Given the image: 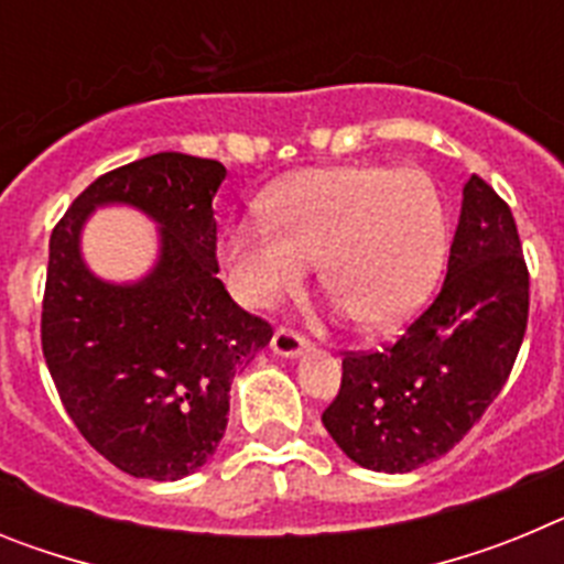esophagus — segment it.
Instances as JSON below:
<instances>
[{"mask_svg":"<svg viewBox=\"0 0 564 564\" xmlns=\"http://www.w3.org/2000/svg\"><path fill=\"white\" fill-rule=\"evenodd\" d=\"M305 347H307L305 338L299 336V333L288 330V327H279L271 338V350H273V356H279V358H296L299 352L305 350Z\"/></svg>","mask_w":564,"mask_h":564,"instance_id":"1","label":"esophagus"}]
</instances>
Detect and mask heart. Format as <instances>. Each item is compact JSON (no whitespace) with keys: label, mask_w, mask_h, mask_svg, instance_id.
<instances>
[{"label":"heart","mask_w":564,"mask_h":564,"mask_svg":"<svg viewBox=\"0 0 564 564\" xmlns=\"http://www.w3.org/2000/svg\"><path fill=\"white\" fill-rule=\"evenodd\" d=\"M265 220L223 237V265L246 307L276 302L318 259V279L367 330L417 311L446 253V212L435 181L415 166L305 169L262 197Z\"/></svg>","instance_id":"1"}]
</instances>
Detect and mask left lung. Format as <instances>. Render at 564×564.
<instances>
[{"label":"left lung","instance_id":"left-lung-1","mask_svg":"<svg viewBox=\"0 0 564 564\" xmlns=\"http://www.w3.org/2000/svg\"><path fill=\"white\" fill-rule=\"evenodd\" d=\"M525 322L517 223L495 188L471 174L441 293L390 347L344 358L325 430L372 471L403 475L437 460L500 395Z\"/></svg>","mask_w":564,"mask_h":564}]
</instances>
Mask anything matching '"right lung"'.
Masks as SVG:
<instances>
[{
  "instance_id": "obj_1",
  "label": "right lung",
  "mask_w": 564,
  "mask_h": 564,
  "mask_svg": "<svg viewBox=\"0 0 564 564\" xmlns=\"http://www.w3.org/2000/svg\"><path fill=\"white\" fill-rule=\"evenodd\" d=\"M223 181L217 161L149 154L89 183L50 237L44 361L78 432L132 477L194 475L220 446L234 376L273 336L217 279ZM109 205L159 226V257L132 283L98 278L83 259V226Z\"/></svg>"
}]
</instances>
